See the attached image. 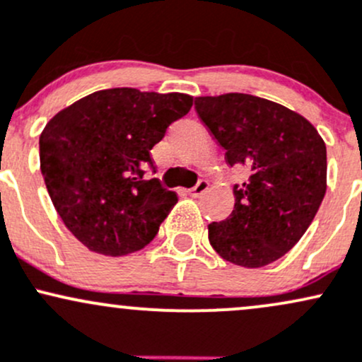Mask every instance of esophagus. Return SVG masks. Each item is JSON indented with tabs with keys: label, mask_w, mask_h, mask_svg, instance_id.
Returning <instances> with one entry per match:
<instances>
[{
	"label": "esophagus",
	"mask_w": 362,
	"mask_h": 362,
	"mask_svg": "<svg viewBox=\"0 0 362 362\" xmlns=\"http://www.w3.org/2000/svg\"><path fill=\"white\" fill-rule=\"evenodd\" d=\"M206 189H209V181L202 180V181H198V185L194 186V188L189 189V194H192L193 198H200L202 194L206 193Z\"/></svg>",
	"instance_id": "esophagus-1"
}]
</instances>
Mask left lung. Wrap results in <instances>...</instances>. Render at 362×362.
Returning <instances> with one entry per match:
<instances>
[{
	"instance_id": "obj_1",
	"label": "left lung",
	"mask_w": 362,
	"mask_h": 362,
	"mask_svg": "<svg viewBox=\"0 0 362 362\" xmlns=\"http://www.w3.org/2000/svg\"><path fill=\"white\" fill-rule=\"evenodd\" d=\"M194 109L227 164L250 170L234 185L233 214L209 224L210 245L234 265H269L292 250L322 205L325 141L306 117L250 93L197 97Z\"/></svg>"
}]
</instances>
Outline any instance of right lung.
I'll list each match as a JSON object with an SVG mask.
<instances>
[{
    "label": "right lung",
    "mask_w": 362,
    "mask_h": 362,
    "mask_svg": "<svg viewBox=\"0 0 362 362\" xmlns=\"http://www.w3.org/2000/svg\"><path fill=\"white\" fill-rule=\"evenodd\" d=\"M186 93L107 88L59 111L39 138L40 173L61 221L93 253L123 257L156 238L176 193L147 180L150 150L186 116Z\"/></svg>",
    "instance_id": "right-lung-1"
}]
</instances>
